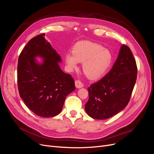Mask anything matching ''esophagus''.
I'll return each mask as SVG.
<instances>
[{
	"label": "esophagus",
	"instance_id": "esophagus-1",
	"mask_svg": "<svg viewBox=\"0 0 154 154\" xmlns=\"http://www.w3.org/2000/svg\"><path fill=\"white\" fill-rule=\"evenodd\" d=\"M75 87H76L77 88H82V87H84L83 84H82L81 82H80V80H75Z\"/></svg>",
	"mask_w": 154,
	"mask_h": 154
}]
</instances>
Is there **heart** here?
Segmentation results:
<instances>
[{"mask_svg": "<svg viewBox=\"0 0 154 154\" xmlns=\"http://www.w3.org/2000/svg\"><path fill=\"white\" fill-rule=\"evenodd\" d=\"M72 54L65 57L67 67L72 71L77 68V63H82L84 74L89 79L96 80L103 75L112 61V55L103 46L88 41L77 43Z\"/></svg>", "mask_w": 154, "mask_h": 154, "instance_id": "obj_1", "label": "heart"}]
</instances>
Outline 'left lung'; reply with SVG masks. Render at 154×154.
Listing matches in <instances>:
<instances>
[{
	"label": "left lung",
	"mask_w": 154,
	"mask_h": 154,
	"mask_svg": "<svg viewBox=\"0 0 154 154\" xmlns=\"http://www.w3.org/2000/svg\"><path fill=\"white\" fill-rule=\"evenodd\" d=\"M137 75L135 59L130 48L124 44L110 72L88 88L87 114L94 119L106 120L122 110L130 100Z\"/></svg>",
	"instance_id": "left-lung-1"
}]
</instances>
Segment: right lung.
Segmentation results:
<instances>
[{
  "label": "right lung",
  "mask_w": 154,
  "mask_h": 154,
  "mask_svg": "<svg viewBox=\"0 0 154 154\" xmlns=\"http://www.w3.org/2000/svg\"><path fill=\"white\" fill-rule=\"evenodd\" d=\"M44 36L40 34L30 39L20 54L18 89L26 106L35 114L52 117L61 112L67 95L75 87L72 76L60 69V56ZM37 56L45 59L42 64L36 62Z\"/></svg>",
  "instance_id": "1"
}]
</instances>
